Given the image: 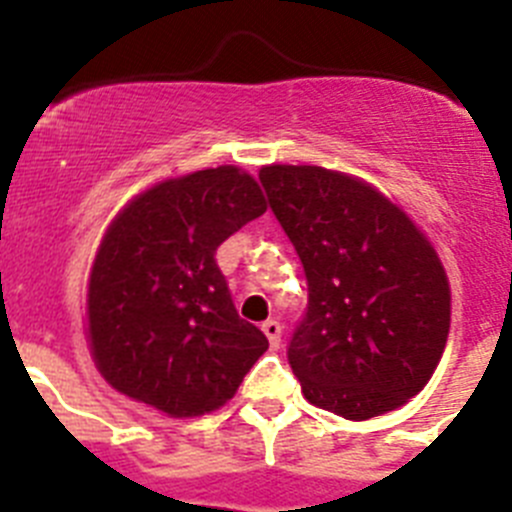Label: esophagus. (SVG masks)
Here are the masks:
<instances>
[{
	"label": "esophagus",
	"instance_id": "obj_1",
	"mask_svg": "<svg viewBox=\"0 0 512 512\" xmlns=\"http://www.w3.org/2000/svg\"><path fill=\"white\" fill-rule=\"evenodd\" d=\"M261 330H264V336L269 338L271 348L282 346V325H279L277 320H266V323L261 325Z\"/></svg>",
	"mask_w": 512,
	"mask_h": 512
}]
</instances>
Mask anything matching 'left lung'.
<instances>
[{"label": "left lung", "mask_w": 512, "mask_h": 512, "mask_svg": "<svg viewBox=\"0 0 512 512\" xmlns=\"http://www.w3.org/2000/svg\"><path fill=\"white\" fill-rule=\"evenodd\" d=\"M259 179L307 277V312L287 351L302 395L346 420L402 408L449 338L451 289L436 248L356 176L271 164Z\"/></svg>", "instance_id": "1"}]
</instances>
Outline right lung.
Masks as SVG:
<instances>
[{
	"instance_id": "1",
	"label": "right lung",
	"mask_w": 512,
	"mask_h": 512,
	"mask_svg": "<svg viewBox=\"0 0 512 512\" xmlns=\"http://www.w3.org/2000/svg\"><path fill=\"white\" fill-rule=\"evenodd\" d=\"M264 212L238 166L164 179L117 212L87 282L89 348L117 392L169 418L235 395L269 341L235 312L215 251Z\"/></svg>"
}]
</instances>
